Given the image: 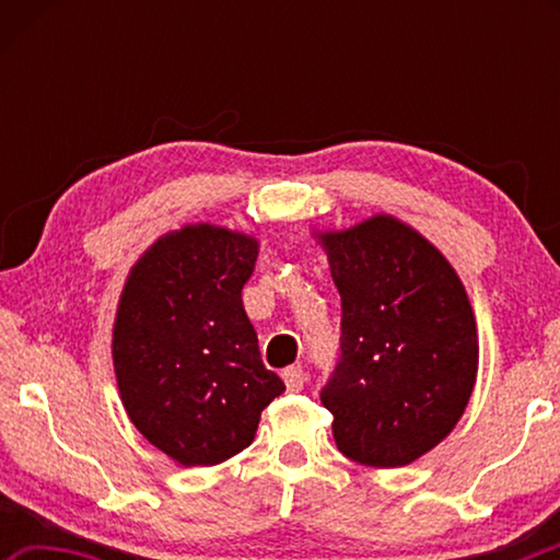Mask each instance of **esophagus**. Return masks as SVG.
<instances>
[{"label":"esophagus","instance_id":"esophagus-1","mask_svg":"<svg viewBox=\"0 0 560 560\" xmlns=\"http://www.w3.org/2000/svg\"><path fill=\"white\" fill-rule=\"evenodd\" d=\"M281 377H283V383H287V390L289 393H299L301 387H303V383H306V373L301 371V365L287 368V371L281 373Z\"/></svg>","mask_w":560,"mask_h":560}]
</instances>
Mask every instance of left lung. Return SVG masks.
Returning a JSON list of instances; mask_svg holds the SVG:
<instances>
[{"label": "left lung", "mask_w": 560, "mask_h": 560, "mask_svg": "<svg viewBox=\"0 0 560 560\" xmlns=\"http://www.w3.org/2000/svg\"><path fill=\"white\" fill-rule=\"evenodd\" d=\"M340 293V358L320 402L338 450L405 467L457 428L477 383L479 336L452 264L393 214L314 232Z\"/></svg>", "instance_id": "8db88e82"}]
</instances>
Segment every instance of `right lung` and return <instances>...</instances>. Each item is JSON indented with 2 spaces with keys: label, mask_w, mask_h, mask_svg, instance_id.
I'll list each match as a JSON object with an SVG mask.
<instances>
[{
  "label": "right lung",
  "mask_w": 560,
  "mask_h": 560,
  "mask_svg": "<svg viewBox=\"0 0 560 560\" xmlns=\"http://www.w3.org/2000/svg\"><path fill=\"white\" fill-rule=\"evenodd\" d=\"M257 257L252 234L185 224L140 254L120 291V402L136 430L183 467H214L249 447L261 410L287 390L264 368L242 303Z\"/></svg>",
  "instance_id": "add662e5"
}]
</instances>
